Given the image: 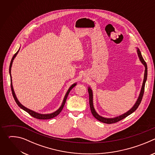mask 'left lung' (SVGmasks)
<instances>
[{
    "instance_id": "obj_1",
    "label": "left lung",
    "mask_w": 155,
    "mask_h": 155,
    "mask_svg": "<svg viewBox=\"0 0 155 155\" xmlns=\"http://www.w3.org/2000/svg\"><path fill=\"white\" fill-rule=\"evenodd\" d=\"M137 54L138 56L139 57V59L140 60V61L142 62V63L145 65V74H144V79H143V84H142V89H141V91L139 95V97L136 102V103L135 104V105L133 106L130 110H129V111L126 113H125L124 114L120 115L118 117L114 118H105L104 117H101L100 115H99L95 111V110L94 108L93 107V92L92 90L90 87H88V93H89V99H90V109H91V113L93 114V115L94 117L95 118H96L97 120H99L101 122H102L104 123H106V124H113V123H115L117 122L120 121V120L125 118L126 117H127V116H129V115H130L132 113H133L134 111H136V109L138 108V107L139 106L143 96V93H144V90H145V82L147 78V65L146 62L144 61L141 53L140 51V50L138 49L137 50Z\"/></svg>"
}]
</instances>
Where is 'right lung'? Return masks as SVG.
Segmentation results:
<instances>
[{
  "label": "right lung",
  "instance_id": "1",
  "mask_svg": "<svg viewBox=\"0 0 155 155\" xmlns=\"http://www.w3.org/2000/svg\"><path fill=\"white\" fill-rule=\"evenodd\" d=\"M18 51H19V50H18V51H17V52L14 54V56H13V58H12V61H11L10 64L9 72H10V77H11V68H12V65L13 61L14 58L16 57V54H18ZM10 80H11V90H12V92L13 96V97H14V99H15V101L16 103L18 104V105L20 108H21L22 109H23V110H25V111L27 112H28L30 115H31V116H32V117H33L34 118H35L38 119V120H48V119L53 118H54L55 117L58 116V115L61 113V112L62 111V109H63V108H64V105H65V103L66 99H67V97H68V95H69V93H70L71 90L72 89V88H73V87L76 85V83H74V84H72V85L69 87V89L68 90V91L67 93H66V94H65V97H64V99L63 102H62V105H61V107H60V108L57 110V111H56V112H54V113L50 114H45V115H43V114H40L36 113V112H35L32 111V110H29V109L27 108L26 107H25V106H23V105L20 104V102H19L18 101V100L17 99V98H16V96H15V92H14V91H13V86H12V77H11V79H10Z\"/></svg>",
  "mask_w": 155,
  "mask_h": 155
}]
</instances>
